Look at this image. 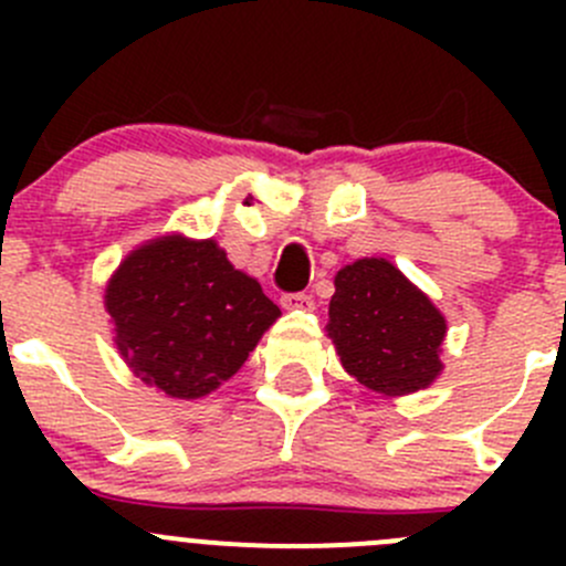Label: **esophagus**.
Here are the masks:
<instances>
[{"instance_id": "esophagus-1", "label": "esophagus", "mask_w": 566, "mask_h": 566, "mask_svg": "<svg viewBox=\"0 0 566 566\" xmlns=\"http://www.w3.org/2000/svg\"><path fill=\"white\" fill-rule=\"evenodd\" d=\"M282 306L284 310L312 312L315 310V301H312V295H306V293H290V295H282Z\"/></svg>"}]
</instances>
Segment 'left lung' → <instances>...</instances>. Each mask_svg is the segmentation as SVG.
Masks as SVG:
<instances>
[{
  "label": "left lung",
  "instance_id": "obj_1",
  "mask_svg": "<svg viewBox=\"0 0 566 566\" xmlns=\"http://www.w3.org/2000/svg\"><path fill=\"white\" fill-rule=\"evenodd\" d=\"M328 339L347 375L384 397L427 389L443 373L447 317L384 256H364L334 276Z\"/></svg>",
  "mask_w": 566,
  "mask_h": 566
}]
</instances>
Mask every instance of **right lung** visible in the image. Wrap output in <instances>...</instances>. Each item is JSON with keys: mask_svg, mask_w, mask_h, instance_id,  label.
Masks as SVG:
<instances>
[{"mask_svg": "<svg viewBox=\"0 0 566 566\" xmlns=\"http://www.w3.org/2000/svg\"><path fill=\"white\" fill-rule=\"evenodd\" d=\"M104 306L130 373L175 399L219 389L282 315L213 238L180 232L130 251L108 279Z\"/></svg>", "mask_w": 566, "mask_h": 566, "instance_id": "right-lung-1", "label": "right lung"}]
</instances>
